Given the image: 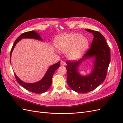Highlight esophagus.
Here are the masks:
<instances>
[{"label": "esophagus", "instance_id": "34e87169", "mask_svg": "<svg viewBox=\"0 0 123 123\" xmlns=\"http://www.w3.org/2000/svg\"><path fill=\"white\" fill-rule=\"evenodd\" d=\"M61 65L62 66H65L66 65V62H65L63 61H61Z\"/></svg>", "mask_w": 123, "mask_h": 123}]
</instances>
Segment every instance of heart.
Masks as SVG:
<instances>
[{
    "mask_svg": "<svg viewBox=\"0 0 123 123\" xmlns=\"http://www.w3.org/2000/svg\"><path fill=\"white\" fill-rule=\"evenodd\" d=\"M56 48L63 52L71 61L80 59L86 52L89 46L87 38L79 33H69L59 36L55 39Z\"/></svg>",
    "mask_w": 123,
    "mask_h": 123,
    "instance_id": "heart-1",
    "label": "heart"
}]
</instances>
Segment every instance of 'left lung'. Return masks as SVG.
<instances>
[{
    "label": "left lung",
    "instance_id": "1",
    "mask_svg": "<svg viewBox=\"0 0 123 123\" xmlns=\"http://www.w3.org/2000/svg\"><path fill=\"white\" fill-rule=\"evenodd\" d=\"M93 35L90 49L79 61L66 62L67 83L72 90L78 93H85L94 90L105 80L110 62V51L105 38L98 31L86 29ZM92 59L91 72L83 76L79 72L80 65L88 59Z\"/></svg>",
    "mask_w": 123,
    "mask_h": 123
}]
</instances>
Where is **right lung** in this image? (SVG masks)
<instances>
[{
  "mask_svg": "<svg viewBox=\"0 0 123 123\" xmlns=\"http://www.w3.org/2000/svg\"><path fill=\"white\" fill-rule=\"evenodd\" d=\"M23 38H30V39H34L36 40H38L40 41H43L42 38L41 37L40 35L37 32L35 31H31L29 32H27L23 33L21 34L16 39L15 42H14L13 46L12 47V49L11 51L10 54V59L11 58V55L13 51L14 48L15 47L16 44L19 42V41ZM11 62V60H10ZM61 62L59 61L56 64L50 66L46 74H44V76L38 81H37L34 83H25L23 80H20L18 78L16 74L14 73L17 82L19 83L21 86H22L24 88L27 89V90L32 92L33 93H35L36 94H40L46 92L49 89L52 84V79L54 74V72L56 70H57L59 66H60Z\"/></svg>",
  "mask_w": 123,
  "mask_h": 123,
  "instance_id": "obj_1",
  "label": "right lung"
}]
</instances>
